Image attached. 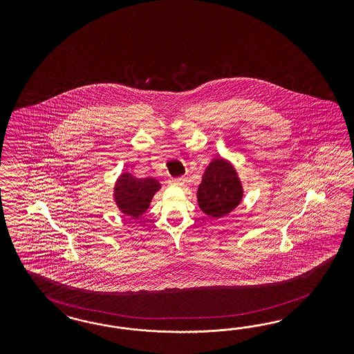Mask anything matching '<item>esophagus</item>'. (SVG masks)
Returning a JSON list of instances; mask_svg holds the SVG:
<instances>
[{"mask_svg":"<svg viewBox=\"0 0 354 354\" xmlns=\"http://www.w3.org/2000/svg\"><path fill=\"white\" fill-rule=\"evenodd\" d=\"M185 182H187V179H185L184 176H182V178L171 179V180H170V184H171V185H176V187H183V185L185 184Z\"/></svg>","mask_w":354,"mask_h":354,"instance_id":"obj_1","label":"esophagus"}]
</instances>
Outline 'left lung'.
<instances>
[{
    "instance_id": "8db88e82",
    "label": "left lung",
    "mask_w": 354,
    "mask_h": 354,
    "mask_svg": "<svg viewBox=\"0 0 354 354\" xmlns=\"http://www.w3.org/2000/svg\"><path fill=\"white\" fill-rule=\"evenodd\" d=\"M243 192L235 167L227 160L215 158L203 175V182L197 189V201L205 214L222 218L241 203Z\"/></svg>"
}]
</instances>
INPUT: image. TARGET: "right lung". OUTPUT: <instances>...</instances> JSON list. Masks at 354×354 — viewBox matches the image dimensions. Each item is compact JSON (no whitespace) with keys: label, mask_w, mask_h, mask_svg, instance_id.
<instances>
[{"label":"right lung","mask_w":354,"mask_h":354,"mask_svg":"<svg viewBox=\"0 0 354 354\" xmlns=\"http://www.w3.org/2000/svg\"><path fill=\"white\" fill-rule=\"evenodd\" d=\"M161 184L153 178H135L123 172L114 187V201L123 214L139 219L148 207L153 196L160 191Z\"/></svg>","instance_id":"obj_1"}]
</instances>
